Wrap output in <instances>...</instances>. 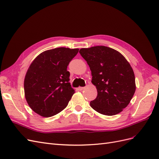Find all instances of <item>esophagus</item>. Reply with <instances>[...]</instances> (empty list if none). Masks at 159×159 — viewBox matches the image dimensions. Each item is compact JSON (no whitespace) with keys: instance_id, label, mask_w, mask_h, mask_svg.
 I'll use <instances>...</instances> for the list:
<instances>
[{"instance_id":"1","label":"esophagus","mask_w":159,"mask_h":159,"mask_svg":"<svg viewBox=\"0 0 159 159\" xmlns=\"http://www.w3.org/2000/svg\"><path fill=\"white\" fill-rule=\"evenodd\" d=\"M84 87H79L78 88V89L79 90V91H82L83 89H84Z\"/></svg>"}]
</instances>
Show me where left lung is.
<instances>
[{
    "label": "left lung",
    "instance_id": "8db88e82",
    "mask_svg": "<svg viewBox=\"0 0 159 159\" xmlns=\"http://www.w3.org/2000/svg\"><path fill=\"white\" fill-rule=\"evenodd\" d=\"M80 54L89 66L91 82L98 90L90 106L108 116L121 112L136 89L134 72L127 60L119 52L104 46L81 48Z\"/></svg>",
    "mask_w": 159,
    "mask_h": 159
}]
</instances>
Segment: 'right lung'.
Listing matches in <instances>:
<instances>
[{
	"instance_id": "1",
	"label": "right lung",
	"mask_w": 159,
	"mask_h": 159,
	"mask_svg": "<svg viewBox=\"0 0 159 159\" xmlns=\"http://www.w3.org/2000/svg\"><path fill=\"white\" fill-rule=\"evenodd\" d=\"M79 49L57 48L38 55L28 68L24 87L26 102L38 115L49 117L68 105L74 89L67 68Z\"/></svg>"
}]
</instances>
